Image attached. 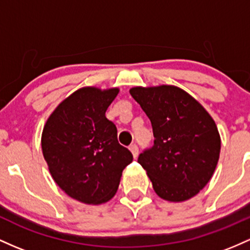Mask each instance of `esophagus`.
Segmentation results:
<instances>
[{"mask_svg":"<svg viewBox=\"0 0 250 250\" xmlns=\"http://www.w3.org/2000/svg\"><path fill=\"white\" fill-rule=\"evenodd\" d=\"M128 148H130V151H131V152H132L133 157H134V158H136V157L138 156V151H139L138 150V146H137L136 144H131L130 147H128Z\"/></svg>","mask_w":250,"mask_h":250,"instance_id":"obj_1","label":"esophagus"}]
</instances>
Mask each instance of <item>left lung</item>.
Wrapping results in <instances>:
<instances>
[{
	"label": "left lung",
	"instance_id": "8db88e82",
	"mask_svg": "<svg viewBox=\"0 0 250 250\" xmlns=\"http://www.w3.org/2000/svg\"><path fill=\"white\" fill-rule=\"evenodd\" d=\"M133 99L151 120L153 145L138 163L163 200L182 202L208 184L217 165L221 139L210 114L175 86L134 87Z\"/></svg>",
	"mask_w": 250,
	"mask_h": 250
}]
</instances>
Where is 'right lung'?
<instances>
[{"instance_id":"add662e5","label":"right lung","mask_w":250,"mask_h":250,"mask_svg":"<svg viewBox=\"0 0 250 250\" xmlns=\"http://www.w3.org/2000/svg\"><path fill=\"white\" fill-rule=\"evenodd\" d=\"M118 88L78 89L50 114L42 131V152L55 183L86 204L116 195L123 170L133 161L119 144L117 127L105 113Z\"/></svg>"}]
</instances>
